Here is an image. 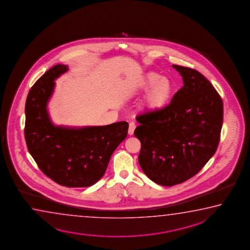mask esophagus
Returning <instances> with one entry per match:
<instances>
[{
    "label": "esophagus",
    "mask_w": 250,
    "mask_h": 250,
    "mask_svg": "<svg viewBox=\"0 0 250 250\" xmlns=\"http://www.w3.org/2000/svg\"><path fill=\"white\" fill-rule=\"evenodd\" d=\"M136 123H134V122H131V123H129V127H128V134L131 136L134 134V131H135V128H136Z\"/></svg>",
    "instance_id": "1"
}]
</instances>
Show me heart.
Masks as SVG:
<instances>
[{
	"mask_svg": "<svg viewBox=\"0 0 250 250\" xmlns=\"http://www.w3.org/2000/svg\"><path fill=\"white\" fill-rule=\"evenodd\" d=\"M144 87L150 88L145 100V106L150 110L158 109L164 106L172 92L170 81L156 72H149L146 75Z\"/></svg>",
	"mask_w": 250,
	"mask_h": 250,
	"instance_id": "heart-1",
	"label": "heart"
}]
</instances>
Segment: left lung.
<instances>
[{
    "label": "left lung",
    "instance_id": "obj_1",
    "mask_svg": "<svg viewBox=\"0 0 250 250\" xmlns=\"http://www.w3.org/2000/svg\"><path fill=\"white\" fill-rule=\"evenodd\" d=\"M184 85L168 105L136 116L138 162L145 175L164 187L199 173L214 155L223 123V102L211 82L192 68L172 65Z\"/></svg>",
    "mask_w": 250,
    "mask_h": 250
}]
</instances>
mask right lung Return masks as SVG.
I'll return each instance as SVG.
<instances>
[{
	"label": "right lung",
	"mask_w": 250,
	"mask_h": 250,
	"mask_svg": "<svg viewBox=\"0 0 250 250\" xmlns=\"http://www.w3.org/2000/svg\"><path fill=\"white\" fill-rule=\"evenodd\" d=\"M57 64L36 81L25 104L27 148L38 168L54 182L66 187H91L106 172L112 154L127 137L128 123L67 128L55 127L46 104L54 80L67 71Z\"/></svg>",
	"instance_id": "right-lung-1"
}]
</instances>
